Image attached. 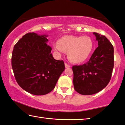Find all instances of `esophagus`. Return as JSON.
<instances>
[{
	"label": "esophagus",
	"mask_w": 125,
	"mask_h": 125,
	"mask_svg": "<svg viewBox=\"0 0 125 125\" xmlns=\"http://www.w3.org/2000/svg\"><path fill=\"white\" fill-rule=\"evenodd\" d=\"M65 68H70V65H68V64H66V63H65Z\"/></svg>",
	"instance_id": "34e87169"
}]
</instances>
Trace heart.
Listing matches in <instances>:
<instances>
[{
  "label": "heart",
  "mask_w": 125,
  "mask_h": 125,
  "mask_svg": "<svg viewBox=\"0 0 125 125\" xmlns=\"http://www.w3.org/2000/svg\"><path fill=\"white\" fill-rule=\"evenodd\" d=\"M53 49L61 55L68 52L69 60L74 63L84 62L89 57L93 49V42L88 36H65L53 45Z\"/></svg>",
  "instance_id": "b5f03b06"
}]
</instances>
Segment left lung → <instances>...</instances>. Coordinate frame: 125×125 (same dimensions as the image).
<instances>
[{
  "label": "left lung",
  "instance_id": "1",
  "mask_svg": "<svg viewBox=\"0 0 125 125\" xmlns=\"http://www.w3.org/2000/svg\"><path fill=\"white\" fill-rule=\"evenodd\" d=\"M98 46L85 64L73 66L74 89L80 94L100 92L110 81L114 66V49L104 36L93 32Z\"/></svg>",
  "mask_w": 125,
  "mask_h": 125
}]
</instances>
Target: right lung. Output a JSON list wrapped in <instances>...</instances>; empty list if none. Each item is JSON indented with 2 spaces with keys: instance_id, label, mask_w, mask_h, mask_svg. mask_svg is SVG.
I'll use <instances>...</instances> for the list:
<instances>
[{
  "instance_id": "right-lung-1",
  "label": "right lung",
  "mask_w": 125,
  "mask_h": 125,
  "mask_svg": "<svg viewBox=\"0 0 125 125\" xmlns=\"http://www.w3.org/2000/svg\"><path fill=\"white\" fill-rule=\"evenodd\" d=\"M48 35L28 33L14 45L11 66L18 85L36 95L50 93L65 70L64 62L56 60L47 44Z\"/></svg>"
}]
</instances>
